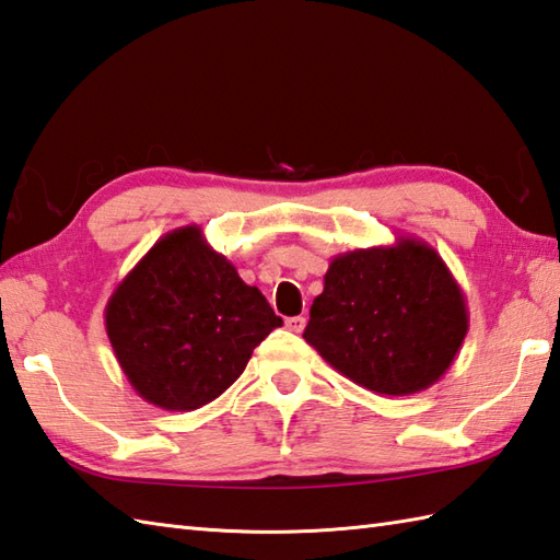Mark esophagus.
Instances as JSON below:
<instances>
[{"instance_id": "obj_1", "label": "esophagus", "mask_w": 560, "mask_h": 560, "mask_svg": "<svg viewBox=\"0 0 560 560\" xmlns=\"http://www.w3.org/2000/svg\"><path fill=\"white\" fill-rule=\"evenodd\" d=\"M306 326V318L304 316H290L284 318V328L292 330V332H302Z\"/></svg>"}]
</instances>
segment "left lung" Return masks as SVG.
Masks as SVG:
<instances>
[{
	"mask_svg": "<svg viewBox=\"0 0 560 560\" xmlns=\"http://www.w3.org/2000/svg\"><path fill=\"white\" fill-rule=\"evenodd\" d=\"M467 328L465 294L436 248L397 237L330 260L304 340L357 385L397 397L436 383Z\"/></svg>",
	"mask_w": 560,
	"mask_h": 560,
	"instance_id": "left-lung-1",
	"label": "left lung"
}]
</instances>
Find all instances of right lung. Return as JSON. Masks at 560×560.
Listing matches in <instances>:
<instances>
[{
  "mask_svg": "<svg viewBox=\"0 0 560 560\" xmlns=\"http://www.w3.org/2000/svg\"><path fill=\"white\" fill-rule=\"evenodd\" d=\"M278 326L282 318L266 296L248 288L196 225L155 242L105 306L124 376L145 402L167 412L213 402Z\"/></svg>",
  "mask_w": 560,
  "mask_h": 560,
  "instance_id": "right-lung-1",
  "label": "right lung"
}]
</instances>
